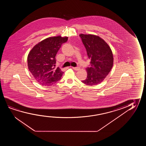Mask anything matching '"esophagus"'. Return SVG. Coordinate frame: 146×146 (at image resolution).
<instances>
[{
    "label": "esophagus",
    "instance_id": "1",
    "mask_svg": "<svg viewBox=\"0 0 146 146\" xmlns=\"http://www.w3.org/2000/svg\"><path fill=\"white\" fill-rule=\"evenodd\" d=\"M72 68L74 69V70H76V71H78V70H79L80 69V67H72Z\"/></svg>",
    "mask_w": 146,
    "mask_h": 146
}]
</instances>
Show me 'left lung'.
<instances>
[{
  "instance_id": "8db88e82",
  "label": "left lung",
  "mask_w": 146,
  "mask_h": 146,
  "mask_svg": "<svg viewBox=\"0 0 146 146\" xmlns=\"http://www.w3.org/2000/svg\"><path fill=\"white\" fill-rule=\"evenodd\" d=\"M86 48L90 65L86 68L87 76L82 82L89 86L100 84L108 75L113 65V55L105 40L92 34H80Z\"/></svg>"
}]
</instances>
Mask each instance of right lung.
<instances>
[{
    "mask_svg": "<svg viewBox=\"0 0 146 146\" xmlns=\"http://www.w3.org/2000/svg\"><path fill=\"white\" fill-rule=\"evenodd\" d=\"M68 38L61 36L46 38L35 45L29 53L28 69L40 85L51 86L61 79L63 72L59 67H55V56Z\"/></svg>",
    "mask_w": 146,
    "mask_h": 146,
    "instance_id": "obj_1",
    "label": "right lung"
}]
</instances>
